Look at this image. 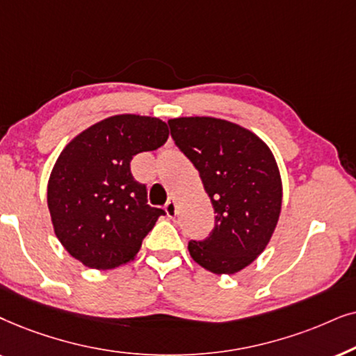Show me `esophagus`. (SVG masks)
<instances>
[{
  "instance_id": "34e87169",
  "label": "esophagus",
  "mask_w": 356,
  "mask_h": 356,
  "mask_svg": "<svg viewBox=\"0 0 356 356\" xmlns=\"http://www.w3.org/2000/svg\"><path fill=\"white\" fill-rule=\"evenodd\" d=\"M164 210H165V213H168L169 218H174L175 216V213H177V205H175L174 198H170V200L165 203Z\"/></svg>"
}]
</instances>
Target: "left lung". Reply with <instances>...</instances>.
<instances>
[{"mask_svg":"<svg viewBox=\"0 0 356 356\" xmlns=\"http://www.w3.org/2000/svg\"><path fill=\"white\" fill-rule=\"evenodd\" d=\"M170 136L200 172L215 210L208 238L188 252L213 273L252 264L272 238L282 210V179L272 151L252 131L213 117L169 120Z\"/></svg>","mask_w":356,"mask_h":356,"instance_id":"left-lung-1","label":"left lung"}]
</instances>
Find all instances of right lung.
Segmentation results:
<instances>
[{"label":"right lung","instance_id":"add662e5","mask_svg":"<svg viewBox=\"0 0 356 356\" xmlns=\"http://www.w3.org/2000/svg\"><path fill=\"white\" fill-rule=\"evenodd\" d=\"M169 138L163 120L123 113L79 134L56 159L47 202L56 238L76 260L97 270L135 259L164 210L148 205L145 184L135 181V154Z\"/></svg>","mask_w":356,"mask_h":356}]
</instances>
